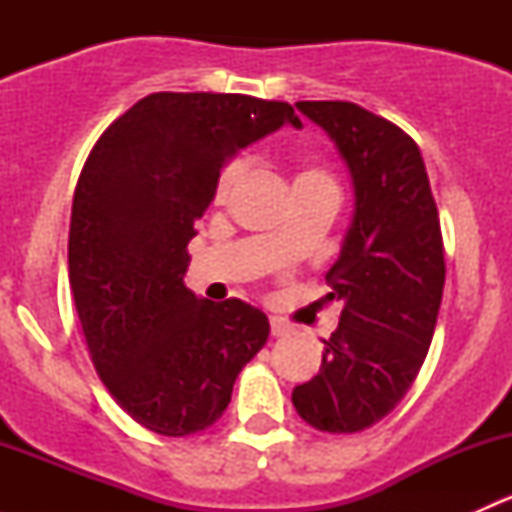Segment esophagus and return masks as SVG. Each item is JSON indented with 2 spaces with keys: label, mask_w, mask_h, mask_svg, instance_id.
Masks as SVG:
<instances>
[{
  "label": "esophagus",
  "mask_w": 512,
  "mask_h": 512,
  "mask_svg": "<svg viewBox=\"0 0 512 512\" xmlns=\"http://www.w3.org/2000/svg\"><path fill=\"white\" fill-rule=\"evenodd\" d=\"M270 329H272V337H287V334L292 332V327H289L285 319L280 317L270 319Z\"/></svg>",
  "instance_id": "1"
}]
</instances>
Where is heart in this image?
Wrapping results in <instances>:
<instances>
[{"instance_id":"1","label":"heart","mask_w":512,"mask_h":512,"mask_svg":"<svg viewBox=\"0 0 512 512\" xmlns=\"http://www.w3.org/2000/svg\"><path fill=\"white\" fill-rule=\"evenodd\" d=\"M245 170H247V160L245 158H232L230 163H227L225 168L220 170L218 185H215V195H218V200L227 198V195L235 190V185L240 183L242 175H245ZM297 180H324V183H332V178H329V175L324 173V170H319V168L302 170Z\"/></svg>"}]
</instances>
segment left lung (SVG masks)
Returning a JSON list of instances; mask_svg holds the SVG:
<instances>
[{
	"mask_svg": "<svg viewBox=\"0 0 512 512\" xmlns=\"http://www.w3.org/2000/svg\"><path fill=\"white\" fill-rule=\"evenodd\" d=\"M347 163L354 215L327 272L342 299L322 366L294 386L297 414L356 433L396 409L431 347L446 282L443 237L421 151L399 126L349 101H297Z\"/></svg>",
	"mask_w": 512,
	"mask_h": 512,
	"instance_id": "8db88e82",
	"label": "left lung"
}]
</instances>
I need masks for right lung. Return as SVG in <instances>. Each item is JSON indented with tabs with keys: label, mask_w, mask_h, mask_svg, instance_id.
Segmentation results:
<instances>
[{
	"label": "right lung",
	"mask_w": 512,
	"mask_h": 512,
	"mask_svg": "<svg viewBox=\"0 0 512 512\" xmlns=\"http://www.w3.org/2000/svg\"><path fill=\"white\" fill-rule=\"evenodd\" d=\"M285 123V101L160 91L98 138L71 208L69 282L91 359L123 411L160 436L213 426L270 337L242 299H198L183 277L193 223L223 165Z\"/></svg>",
	"instance_id": "add662e5"
}]
</instances>
